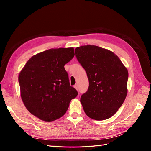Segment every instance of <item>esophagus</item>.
I'll return each instance as SVG.
<instances>
[{"label": "esophagus", "mask_w": 151, "mask_h": 151, "mask_svg": "<svg viewBox=\"0 0 151 151\" xmlns=\"http://www.w3.org/2000/svg\"><path fill=\"white\" fill-rule=\"evenodd\" d=\"M74 88H75L77 90H79V86H78V85H77V84H76V85L74 86Z\"/></svg>", "instance_id": "esophagus-1"}]
</instances>
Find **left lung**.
<instances>
[{
	"instance_id": "obj_1",
	"label": "left lung",
	"mask_w": 151,
	"mask_h": 151,
	"mask_svg": "<svg viewBox=\"0 0 151 151\" xmlns=\"http://www.w3.org/2000/svg\"><path fill=\"white\" fill-rule=\"evenodd\" d=\"M75 53L89 79L88 89L81 97L84 111L92 119H108L125 101L128 70L115 53L101 47L85 45Z\"/></svg>"
}]
</instances>
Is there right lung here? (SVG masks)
Returning a JSON list of instances; mask_svg holds the SVG:
<instances>
[{"instance_id": "1", "label": "right lung", "mask_w": 151, "mask_h": 151, "mask_svg": "<svg viewBox=\"0 0 151 151\" xmlns=\"http://www.w3.org/2000/svg\"><path fill=\"white\" fill-rule=\"evenodd\" d=\"M74 55L73 48L49 49L32 57L19 73L22 101L40 120L52 122L62 117L77 96L64 68Z\"/></svg>"}]
</instances>
